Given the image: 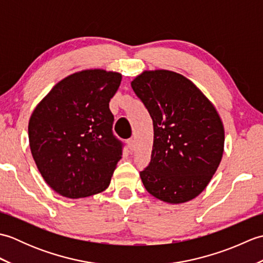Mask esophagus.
<instances>
[{"label": "esophagus", "mask_w": 263, "mask_h": 263, "mask_svg": "<svg viewBox=\"0 0 263 263\" xmlns=\"http://www.w3.org/2000/svg\"><path fill=\"white\" fill-rule=\"evenodd\" d=\"M126 143H127V147H128V149H130L131 150V152H132V150L133 149H135V146H136V141H135V139H128V140L126 141Z\"/></svg>", "instance_id": "obj_1"}]
</instances>
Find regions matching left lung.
Segmentation results:
<instances>
[{
	"label": "left lung",
	"mask_w": 263,
	"mask_h": 263,
	"mask_svg": "<svg viewBox=\"0 0 263 263\" xmlns=\"http://www.w3.org/2000/svg\"><path fill=\"white\" fill-rule=\"evenodd\" d=\"M154 123L152 160L140 177L153 197L178 204L208 185L224 153L225 130L215 105L184 76L146 70L131 82Z\"/></svg>",
	"instance_id": "left-lung-1"
}]
</instances>
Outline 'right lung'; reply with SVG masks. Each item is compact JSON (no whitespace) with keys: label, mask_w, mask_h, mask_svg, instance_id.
Segmentation results:
<instances>
[{"label":"right lung","mask_w":263,"mask_h":263,"mask_svg":"<svg viewBox=\"0 0 263 263\" xmlns=\"http://www.w3.org/2000/svg\"><path fill=\"white\" fill-rule=\"evenodd\" d=\"M122 81L119 72L87 69L59 81L28 124L32 158L44 181L70 199L105 191L122 144L111 133L109 100Z\"/></svg>","instance_id":"obj_1"}]
</instances>
